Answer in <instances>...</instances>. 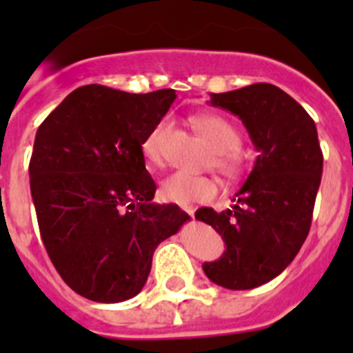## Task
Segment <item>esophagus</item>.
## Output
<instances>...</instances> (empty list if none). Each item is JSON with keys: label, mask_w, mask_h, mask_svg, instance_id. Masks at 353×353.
Wrapping results in <instances>:
<instances>
[{"label": "esophagus", "mask_w": 353, "mask_h": 353, "mask_svg": "<svg viewBox=\"0 0 353 353\" xmlns=\"http://www.w3.org/2000/svg\"><path fill=\"white\" fill-rule=\"evenodd\" d=\"M181 208L184 210V212L188 213V215H191V216H194V210H193V206H181Z\"/></svg>", "instance_id": "obj_1"}]
</instances>
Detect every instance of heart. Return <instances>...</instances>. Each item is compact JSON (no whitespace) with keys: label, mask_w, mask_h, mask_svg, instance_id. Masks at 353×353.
<instances>
[{"label":"heart","mask_w":353,"mask_h":353,"mask_svg":"<svg viewBox=\"0 0 353 353\" xmlns=\"http://www.w3.org/2000/svg\"><path fill=\"white\" fill-rule=\"evenodd\" d=\"M194 130L205 138L212 147L210 163L227 181H237L244 174L245 157L241 150V133L229 119L216 114H199L193 117ZM172 123L162 119L155 124L143 140L141 150L145 159L154 165L165 162V145L169 141ZM216 183L212 177L191 176L186 172H176L160 184V196L172 203L210 201L216 194Z\"/></svg>","instance_id":"b5f03b06"}]
</instances>
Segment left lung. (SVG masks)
Instances as JSON below:
<instances>
[{"mask_svg": "<svg viewBox=\"0 0 353 353\" xmlns=\"http://www.w3.org/2000/svg\"><path fill=\"white\" fill-rule=\"evenodd\" d=\"M210 99L239 116L259 155L232 208L194 213L227 245L203 272L216 285L248 290L279 276L301 251L321 184L323 152L312 117L275 85L254 83Z\"/></svg>", "mask_w": 353, "mask_h": 353, "instance_id": "obj_1", "label": "left lung"}]
</instances>
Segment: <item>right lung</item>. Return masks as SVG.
I'll return each instance as SVG.
<instances>
[{
    "label": "right lung",
    "mask_w": 353,
    "mask_h": 353,
    "mask_svg": "<svg viewBox=\"0 0 353 353\" xmlns=\"http://www.w3.org/2000/svg\"><path fill=\"white\" fill-rule=\"evenodd\" d=\"M176 90L77 88L39 126L28 174L42 243L66 285L94 302L141 290L162 241L190 215L152 203L141 145Z\"/></svg>",
    "instance_id": "obj_1"
}]
</instances>
